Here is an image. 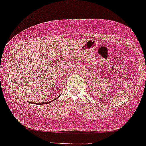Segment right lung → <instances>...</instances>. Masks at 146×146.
<instances>
[{
	"mask_svg": "<svg viewBox=\"0 0 146 146\" xmlns=\"http://www.w3.org/2000/svg\"><path fill=\"white\" fill-rule=\"evenodd\" d=\"M58 97H59V96H58ZM58 97H57V98H58ZM57 98H56V99H57ZM55 100V99H54V100H51V101L47 102H36V103H35V102H31V103H33V104H36H36H38V105H40V104H42V105H43V104H44V105H45V104L50 103V102H52V101H53V100Z\"/></svg>",
	"mask_w": 146,
	"mask_h": 146,
	"instance_id": "add662e5",
	"label": "right lung"
}]
</instances>
